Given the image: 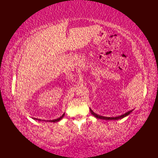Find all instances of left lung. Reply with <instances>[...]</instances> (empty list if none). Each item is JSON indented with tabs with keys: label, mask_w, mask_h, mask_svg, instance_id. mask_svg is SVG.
I'll use <instances>...</instances> for the list:
<instances>
[{
	"label": "left lung",
	"mask_w": 158,
	"mask_h": 158,
	"mask_svg": "<svg viewBox=\"0 0 158 158\" xmlns=\"http://www.w3.org/2000/svg\"><path fill=\"white\" fill-rule=\"evenodd\" d=\"M89 110H90V112H91V113L92 114V115L94 116L97 119H105V120H117V119H121L123 118V117H127L128 115H130V114L132 112L133 110H130V111H127V113L123 114V115H120V116H118V117H104V116H101V115H98V114L95 113L93 111V110L89 108Z\"/></svg>",
	"instance_id": "obj_1"
}]
</instances>
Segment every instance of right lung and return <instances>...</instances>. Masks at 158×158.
Here are the masks:
<instances>
[{"label":"right lung","mask_w":158,"mask_h":158,"mask_svg":"<svg viewBox=\"0 0 158 158\" xmlns=\"http://www.w3.org/2000/svg\"><path fill=\"white\" fill-rule=\"evenodd\" d=\"M64 113L63 114V115L60 117H59V118H58V119H53V120H49V121H47V122H59V121H60L61 120L63 117H64ZM34 119H36L37 120L38 119H36V118H34ZM39 121H43V120H41V119H38Z\"/></svg>","instance_id":"obj_1"}]
</instances>
